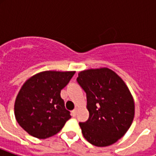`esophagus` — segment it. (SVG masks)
<instances>
[{
    "instance_id": "esophagus-1",
    "label": "esophagus",
    "mask_w": 156,
    "mask_h": 156,
    "mask_svg": "<svg viewBox=\"0 0 156 156\" xmlns=\"http://www.w3.org/2000/svg\"><path fill=\"white\" fill-rule=\"evenodd\" d=\"M77 112H78V109L77 108L73 109V111H72V115H73V116H76V115H77Z\"/></svg>"
}]
</instances>
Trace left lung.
I'll use <instances>...</instances> for the list:
<instances>
[{"label":"left lung","mask_w":156,"mask_h":156,"mask_svg":"<svg viewBox=\"0 0 156 156\" xmlns=\"http://www.w3.org/2000/svg\"><path fill=\"white\" fill-rule=\"evenodd\" d=\"M86 92L89 118L80 122L83 137L94 146L107 147L125 135L134 116V102L124 81L108 68L78 73Z\"/></svg>","instance_id":"obj_1"}]
</instances>
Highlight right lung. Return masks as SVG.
I'll list each match as a JSON object with an SVG mask.
<instances>
[{
  "instance_id": "obj_1",
  "label": "right lung",
  "mask_w": 156,
  "mask_h": 156,
  "mask_svg": "<svg viewBox=\"0 0 156 156\" xmlns=\"http://www.w3.org/2000/svg\"><path fill=\"white\" fill-rule=\"evenodd\" d=\"M74 71H44L32 76L21 88L14 104L19 126L40 139L57 133L70 119L61 90L70 81Z\"/></svg>"
}]
</instances>
